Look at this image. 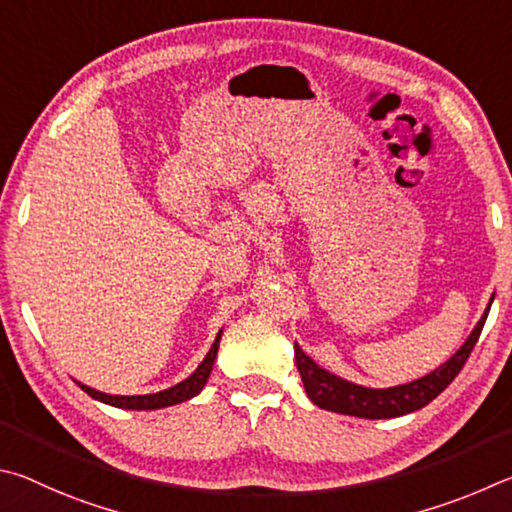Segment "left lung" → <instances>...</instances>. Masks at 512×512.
I'll list each match as a JSON object with an SVG mask.
<instances>
[{
  "instance_id": "1",
  "label": "left lung",
  "mask_w": 512,
  "mask_h": 512,
  "mask_svg": "<svg viewBox=\"0 0 512 512\" xmlns=\"http://www.w3.org/2000/svg\"><path fill=\"white\" fill-rule=\"evenodd\" d=\"M492 299H495V294L490 297L488 308L479 319V324L474 326L470 337L465 339V344L450 357V360L438 366L436 371L427 373L425 378L414 380L409 384H400V387L366 389V387H360V384L337 378V375L328 373L326 369H321L319 364L312 362L310 357L301 351L299 344H294V360H297V369L301 373V380H303V387H306L308 398L315 402L317 407L335 411V414L371 418V420L398 418V416L411 414V411L423 409L438 396V393H443L447 387H450V382L461 373L463 364L468 362L472 348L477 344V339L483 330V324H486L488 319Z\"/></svg>"
}]
</instances>
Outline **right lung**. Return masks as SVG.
<instances>
[{
	"label": "right lung",
	"mask_w": 512,
	"mask_h": 512,
	"mask_svg": "<svg viewBox=\"0 0 512 512\" xmlns=\"http://www.w3.org/2000/svg\"><path fill=\"white\" fill-rule=\"evenodd\" d=\"M220 337H222V330L218 333V337H215L211 351L206 353L202 364L193 371V375H188L184 382H179V384H175V387H170V389L157 391V393H148V396H110V393H101V391H96V389H89V387H85V384H80V382H78V387L83 389L87 396H92L94 400H101V402H105V405H112V407H119V409L150 411V409H161V407L177 405V402L191 400L193 396H197V393L204 389V384H206V380H209V375L213 371L215 355H218Z\"/></svg>",
	"instance_id": "right-lung-1"
}]
</instances>
